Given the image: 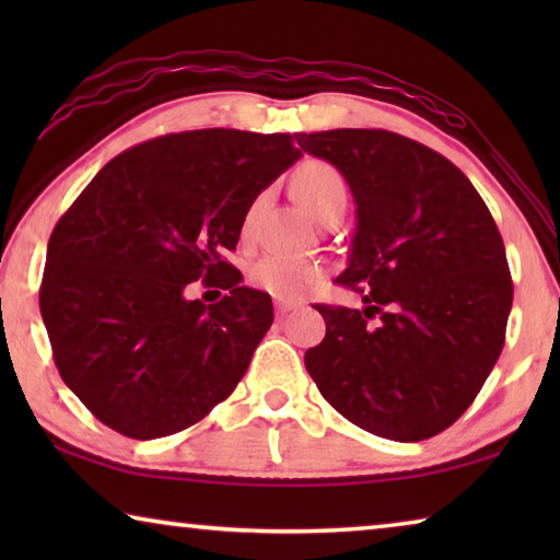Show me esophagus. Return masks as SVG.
I'll return each instance as SVG.
<instances>
[{"label": "esophagus", "mask_w": 560, "mask_h": 560, "mask_svg": "<svg viewBox=\"0 0 560 560\" xmlns=\"http://www.w3.org/2000/svg\"><path fill=\"white\" fill-rule=\"evenodd\" d=\"M273 306H277V314H289V311H293L299 306L296 301H281V299H277V303H273Z\"/></svg>", "instance_id": "obj_1"}]
</instances>
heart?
Instances as JSON below:
<instances>
[{"label": "heart", "instance_id": "1", "mask_svg": "<svg viewBox=\"0 0 560 560\" xmlns=\"http://www.w3.org/2000/svg\"><path fill=\"white\" fill-rule=\"evenodd\" d=\"M293 197L314 217H324L336 205H346L348 187L343 175L326 160H306L291 179ZM252 217V214H249ZM320 279V267L287 254H267L249 269L254 289L281 301H296L314 289Z\"/></svg>", "mask_w": 560, "mask_h": 560}]
</instances>
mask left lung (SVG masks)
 <instances>
[{"label":"left lung","instance_id":"8db88e82","mask_svg":"<svg viewBox=\"0 0 560 560\" xmlns=\"http://www.w3.org/2000/svg\"><path fill=\"white\" fill-rule=\"evenodd\" d=\"M299 145L336 165L355 197L336 283L365 303H316L326 338L306 350V371L365 432L434 438L474 402L504 348L514 283L494 217L457 165L397 132H301Z\"/></svg>","mask_w":560,"mask_h":560}]
</instances>
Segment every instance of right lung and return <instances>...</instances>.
<instances>
[{
    "instance_id": "obj_1",
    "label": "right lung",
    "mask_w": 560,
    "mask_h": 560,
    "mask_svg": "<svg viewBox=\"0 0 560 560\" xmlns=\"http://www.w3.org/2000/svg\"><path fill=\"white\" fill-rule=\"evenodd\" d=\"M299 155L289 132H170L113 158L56 222L39 308L63 383L96 420L167 438L232 395L273 306L222 254ZM200 278L225 299L189 302Z\"/></svg>"
}]
</instances>
